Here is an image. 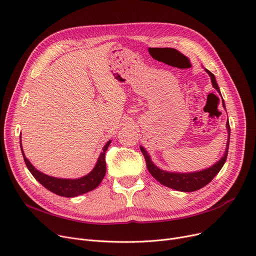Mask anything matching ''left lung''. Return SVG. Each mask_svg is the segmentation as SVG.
I'll return each instance as SVG.
<instances>
[{
    "instance_id": "1",
    "label": "left lung",
    "mask_w": 256,
    "mask_h": 256,
    "mask_svg": "<svg viewBox=\"0 0 256 256\" xmlns=\"http://www.w3.org/2000/svg\"><path fill=\"white\" fill-rule=\"evenodd\" d=\"M206 72L210 76L214 88L217 89V91L220 93L219 86L216 82V78H214V76L210 70H206ZM222 102H223V106H225V104L223 100H222ZM226 128L228 130V141H227V147H226L225 154L220 158L219 162H217L210 168H208L206 170H201L198 172H193V173H173V172L163 171L154 165V163L150 160L148 154H147V152L143 148L142 146H140V150L145 158L147 169H148L150 173L158 182H160L168 188H171V189L182 191V192H193V191H197V190L201 189V188L206 186L214 176H217L218 172L221 170L224 163L226 162V158H227V154H228V146H230V122H228V119H227Z\"/></svg>"
}]
</instances>
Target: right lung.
<instances>
[{"label":"right lung","instance_id":"obj_1","mask_svg":"<svg viewBox=\"0 0 256 256\" xmlns=\"http://www.w3.org/2000/svg\"><path fill=\"white\" fill-rule=\"evenodd\" d=\"M111 141L106 142V144L104 146L102 152L98 156V163L93 170L87 174L86 176H83L78 180H63V178H52L46 174L39 172L37 169L33 167V165L29 162L28 158H26L24 154L22 148V143H20V150L22 152V156L24 160L26 166L28 167L29 171L32 173V176L42 184L44 188L50 192L55 193L59 196L63 197H76L78 195L85 194L89 191H92L96 189V186L102 182L104 174H106V152L109 147Z\"/></svg>","mask_w":256,"mask_h":256}]
</instances>
